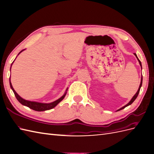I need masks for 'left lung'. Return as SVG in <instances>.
<instances>
[{
	"instance_id": "1",
	"label": "left lung",
	"mask_w": 154,
	"mask_h": 154,
	"mask_svg": "<svg viewBox=\"0 0 154 154\" xmlns=\"http://www.w3.org/2000/svg\"><path fill=\"white\" fill-rule=\"evenodd\" d=\"M134 55L136 56V57L137 58V60H138V61H139V64H140V66H141V69H142L141 62H140V60H139V58H137V54H136V53H134ZM142 83H143V76H141V83H140V85H139V88H138V91H137V92L136 93V94H135V95L133 96V97H132V100L129 101V103H127V105H125L124 106L122 107V108L119 109V110H118L117 111H119V110H122V109H125L126 106H128V105H131V104L133 103V102L135 101V100H136V99L137 98V96H138V94H139V91H140V88H141V86H142Z\"/></svg>"
}]
</instances>
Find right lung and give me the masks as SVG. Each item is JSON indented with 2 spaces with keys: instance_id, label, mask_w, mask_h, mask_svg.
<instances>
[{
  "instance_id": "right-lung-1",
  "label": "right lung",
  "mask_w": 154,
  "mask_h": 154,
  "mask_svg": "<svg viewBox=\"0 0 154 154\" xmlns=\"http://www.w3.org/2000/svg\"><path fill=\"white\" fill-rule=\"evenodd\" d=\"M24 50H25V49L22 50L20 52L18 53V54H19L21 52H22V51H24ZM14 61H15V60H14ZM13 63H12V64H13ZM12 64H11V66H12ZM10 87L11 88V89L13 90L14 94H15V96L16 97V98L17 99V100L19 101L22 105H25V106H26L27 107H29V108H30V109H31L32 110H34L40 111H40H45V110H50L51 109H53L54 107H55L56 106H57L60 103V102L64 98L65 96H66V95L67 94V91L68 89V88H67V90H66V92H65V94L61 97H60V98H59L58 100H56V101L52 102V103H39V102H36V101H27V100H26L22 98V97L15 92V91L14 90V88H13V86L11 85V81H10Z\"/></svg>"
}]
</instances>
